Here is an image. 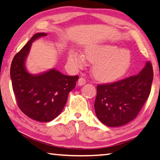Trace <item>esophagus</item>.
<instances>
[{"instance_id":"obj_1","label":"esophagus","mask_w":160,"mask_h":160,"mask_svg":"<svg viewBox=\"0 0 160 160\" xmlns=\"http://www.w3.org/2000/svg\"><path fill=\"white\" fill-rule=\"evenodd\" d=\"M78 85L80 86H82V85H84L85 83H86V80L84 78H80L79 80H78Z\"/></svg>"}]
</instances>
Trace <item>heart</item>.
Segmentation results:
<instances>
[{
    "label": "heart",
    "instance_id": "b5f03b06",
    "mask_svg": "<svg viewBox=\"0 0 160 160\" xmlns=\"http://www.w3.org/2000/svg\"><path fill=\"white\" fill-rule=\"evenodd\" d=\"M85 55L90 62H95L93 73L98 80L114 81L128 72L132 62V55L128 50H120L118 46L104 44L86 48ZM68 60L72 65L80 68L85 63L82 54L71 51Z\"/></svg>",
    "mask_w": 160,
    "mask_h": 160
}]
</instances>
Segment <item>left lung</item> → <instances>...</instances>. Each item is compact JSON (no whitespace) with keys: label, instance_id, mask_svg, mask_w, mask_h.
I'll list each match as a JSON object with an SVG mask.
<instances>
[{"label":"left lung","instance_id":"left-lung-1","mask_svg":"<svg viewBox=\"0 0 160 160\" xmlns=\"http://www.w3.org/2000/svg\"><path fill=\"white\" fill-rule=\"evenodd\" d=\"M153 69L150 62L138 75L97 86L95 110L104 125L120 127L135 119L150 94Z\"/></svg>","mask_w":160,"mask_h":160}]
</instances>
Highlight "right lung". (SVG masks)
<instances>
[{"label": "right lung", "mask_w": 160, "mask_h": 160, "mask_svg": "<svg viewBox=\"0 0 160 160\" xmlns=\"http://www.w3.org/2000/svg\"><path fill=\"white\" fill-rule=\"evenodd\" d=\"M47 35L38 32L15 55L11 66L12 90L19 108L30 118L48 122L60 115L67 102L68 94L73 90L78 75L68 76L51 69L32 75L25 68V60L32 42Z\"/></svg>", "instance_id": "right-lung-1"}]
</instances>
